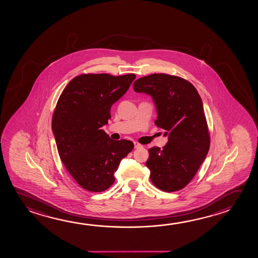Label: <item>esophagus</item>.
<instances>
[{
	"label": "esophagus",
	"instance_id": "esophagus-1",
	"mask_svg": "<svg viewBox=\"0 0 258 258\" xmlns=\"http://www.w3.org/2000/svg\"><path fill=\"white\" fill-rule=\"evenodd\" d=\"M142 147V145L140 144V143H136V142H135V149H138V148Z\"/></svg>",
	"mask_w": 258,
	"mask_h": 258
}]
</instances>
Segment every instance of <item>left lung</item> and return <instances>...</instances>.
Instances as JSON below:
<instances>
[{
    "mask_svg": "<svg viewBox=\"0 0 258 258\" xmlns=\"http://www.w3.org/2000/svg\"><path fill=\"white\" fill-rule=\"evenodd\" d=\"M137 93L150 96L157 112L155 124L164 130L168 143L162 150H149L147 168L151 180L165 192L184 188L205 160L209 147L208 126L198 91L177 76L154 74L134 82Z\"/></svg>",
    "mask_w": 258,
    "mask_h": 258,
    "instance_id": "1",
    "label": "left lung"
}]
</instances>
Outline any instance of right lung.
Listing matches in <instances>:
<instances>
[{"mask_svg":"<svg viewBox=\"0 0 258 258\" xmlns=\"http://www.w3.org/2000/svg\"><path fill=\"white\" fill-rule=\"evenodd\" d=\"M135 74H82L61 92L53 112L52 130L66 169L82 188L102 192L115 182L114 174L134 149L131 141H114L103 131L111 106L122 98Z\"/></svg>","mask_w":258,"mask_h":258,"instance_id":"1","label":"right lung"}]
</instances>
